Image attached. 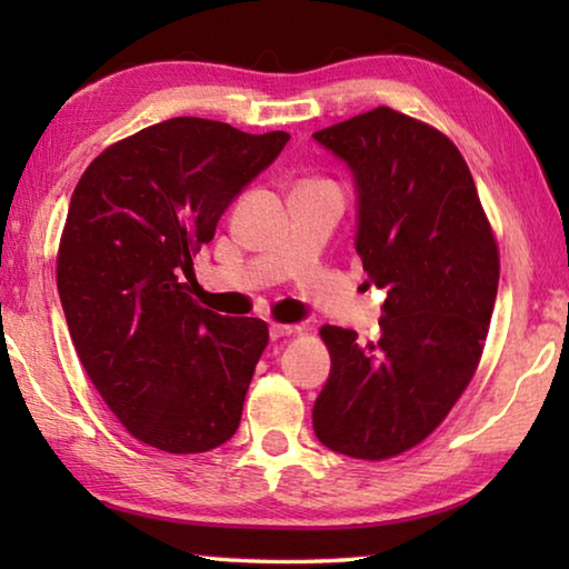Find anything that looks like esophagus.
<instances>
[{"label":"esophagus","mask_w":569,"mask_h":569,"mask_svg":"<svg viewBox=\"0 0 569 569\" xmlns=\"http://www.w3.org/2000/svg\"><path fill=\"white\" fill-rule=\"evenodd\" d=\"M298 331V326H288V323H271V341L278 339H286V336H291Z\"/></svg>","instance_id":"esophagus-1"}]
</instances>
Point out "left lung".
<instances>
[{"instance_id":"obj_1","label":"left lung","mask_w":569,"mask_h":569,"mask_svg":"<svg viewBox=\"0 0 569 569\" xmlns=\"http://www.w3.org/2000/svg\"><path fill=\"white\" fill-rule=\"evenodd\" d=\"M313 140L349 168L356 253L387 288L377 341L323 326L331 373L313 403L323 447L389 459L435 431L477 371L499 253L465 158L447 134L391 108Z\"/></svg>"}]
</instances>
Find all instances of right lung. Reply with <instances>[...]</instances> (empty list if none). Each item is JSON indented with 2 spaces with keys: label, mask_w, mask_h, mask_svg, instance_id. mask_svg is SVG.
Returning <instances> with one entry per match:
<instances>
[{
  "label": "right lung",
  "mask_w": 569,
  "mask_h": 569,
  "mask_svg": "<svg viewBox=\"0 0 569 569\" xmlns=\"http://www.w3.org/2000/svg\"><path fill=\"white\" fill-rule=\"evenodd\" d=\"M288 140L172 118L114 142L77 182L57 291L94 389L150 447L198 455L236 435L268 326L198 306L180 271Z\"/></svg>",
  "instance_id": "obj_1"
}]
</instances>
